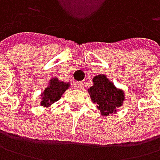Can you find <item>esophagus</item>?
Masks as SVG:
<instances>
[{
    "label": "esophagus",
    "instance_id": "1",
    "mask_svg": "<svg viewBox=\"0 0 160 160\" xmlns=\"http://www.w3.org/2000/svg\"><path fill=\"white\" fill-rule=\"evenodd\" d=\"M75 88H77V89H82L83 88V82H75Z\"/></svg>",
    "mask_w": 160,
    "mask_h": 160
}]
</instances>
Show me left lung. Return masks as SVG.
Wrapping results in <instances>:
<instances>
[{"mask_svg": "<svg viewBox=\"0 0 160 160\" xmlns=\"http://www.w3.org/2000/svg\"><path fill=\"white\" fill-rule=\"evenodd\" d=\"M93 85L88 88V93L93 103L97 105L101 115L108 116L116 113L117 108L121 107L125 100L122 89L117 88L105 75L95 76L92 79Z\"/></svg>", "mask_w": 160, "mask_h": 160, "instance_id": "obj_1", "label": "left lung"}]
</instances>
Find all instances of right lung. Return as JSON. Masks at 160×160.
Returning a JSON list of instances; mask_svg holds the SVG:
<instances>
[{
    "instance_id": "obj_1",
    "label": "right lung",
    "mask_w": 160,
    "mask_h": 160,
    "mask_svg": "<svg viewBox=\"0 0 160 160\" xmlns=\"http://www.w3.org/2000/svg\"><path fill=\"white\" fill-rule=\"evenodd\" d=\"M69 82H60L58 78H54L49 82L48 87L41 93V106L49 107L51 104L58 101L64 92L69 88Z\"/></svg>"
}]
</instances>
